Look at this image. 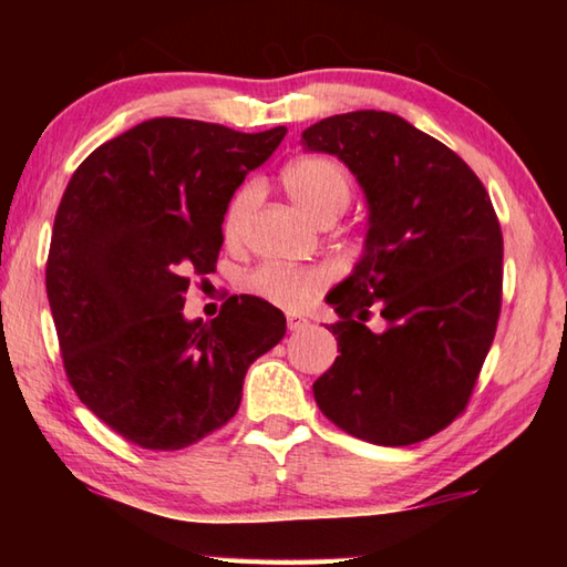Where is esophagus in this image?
Wrapping results in <instances>:
<instances>
[{
  "label": "esophagus",
  "mask_w": 567,
  "mask_h": 567,
  "mask_svg": "<svg viewBox=\"0 0 567 567\" xmlns=\"http://www.w3.org/2000/svg\"><path fill=\"white\" fill-rule=\"evenodd\" d=\"M307 324H310V320L302 318V315L287 312V330H290V332H300V330L307 328Z\"/></svg>",
  "instance_id": "esophagus-1"
}]
</instances>
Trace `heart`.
Listing matches in <instances>:
<instances>
[{"label": "heart", "mask_w": 567, "mask_h": 567, "mask_svg": "<svg viewBox=\"0 0 567 567\" xmlns=\"http://www.w3.org/2000/svg\"><path fill=\"white\" fill-rule=\"evenodd\" d=\"M282 185L292 203L318 225H332L352 199V177L338 159L330 157H297L282 169ZM260 197L255 182L239 187L229 199L223 215V235L227 243H235L247 223V215ZM328 275L320 267L300 265H260L245 277V287L260 300L300 310L322 292Z\"/></svg>", "instance_id": "b5f03b06"}]
</instances>
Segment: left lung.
<instances>
[{
	"instance_id": "left-lung-1",
	"label": "left lung",
	"mask_w": 567,
	"mask_h": 567,
	"mask_svg": "<svg viewBox=\"0 0 567 567\" xmlns=\"http://www.w3.org/2000/svg\"><path fill=\"white\" fill-rule=\"evenodd\" d=\"M302 147L344 162L368 199L360 262L328 295L340 354L315 400L368 443H420L465 410L495 338L503 233L491 195L453 150L390 112L320 120Z\"/></svg>"
}]
</instances>
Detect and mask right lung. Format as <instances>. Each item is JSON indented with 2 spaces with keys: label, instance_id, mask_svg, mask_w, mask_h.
I'll return each instance as SVG.
<instances>
[{
  "label": "right lung",
  "instance_id": "1",
  "mask_svg": "<svg viewBox=\"0 0 567 567\" xmlns=\"http://www.w3.org/2000/svg\"><path fill=\"white\" fill-rule=\"evenodd\" d=\"M285 134L155 117L100 145L64 189L47 260L64 370L134 445L182 450L215 433L249 364L282 340L285 315L260 297H229L209 322L182 307L189 275L215 270L235 189Z\"/></svg>",
  "mask_w": 567,
  "mask_h": 567
}]
</instances>
